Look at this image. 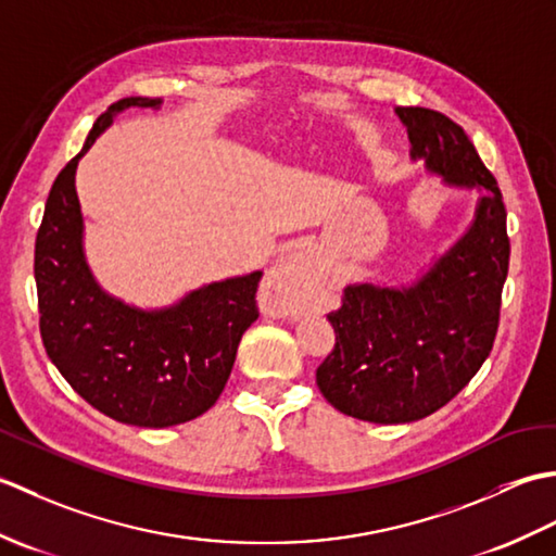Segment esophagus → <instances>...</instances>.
<instances>
[{"mask_svg":"<svg viewBox=\"0 0 556 556\" xmlns=\"http://www.w3.org/2000/svg\"><path fill=\"white\" fill-rule=\"evenodd\" d=\"M315 279V267L311 263L308 251L303 248H293V251L281 255L275 267L267 271L265 277V293L267 296H281L293 289L311 287Z\"/></svg>","mask_w":556,"mask_h":556,"instance_id":"34e87169","label":"esophagus"}]
</instances>
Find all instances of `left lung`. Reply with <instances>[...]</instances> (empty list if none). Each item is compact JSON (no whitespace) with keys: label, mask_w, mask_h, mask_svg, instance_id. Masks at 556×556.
I'll list each match as a JSON object with an SVG mask.
<instances>
[{"label":"left lung","mask_w":556,"mask_h":556,"mask_svg":"<svg viewBox=\"0 0 556 556\" xmlns=\"http://www.w3.org/2000/svg\"><path fill=\"white\" fill-rule=\"evenodd\" d=\"M410 160L446 188L476 191L473 219L413 279H361L329 313L337 344L317 387L351 418L401 425L428 418L464 389L490 356L509 271L500 186L464 128L444 114L396 108Z\"/></svg>","instance_id":"1"}]
</instances>
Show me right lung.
I'll return each mask as SVG.
<instances>
[{
    "mask_svg": "<svg viewBox=\"0 0 556 556\" xmlns=\"http://www.w3.org/2000/svg\"><path fill=\"white\" fill-rule=\"evenodd\" d=\"M131 108L160 110L162 100L114 102L47 198L35 239L40 334L56 370L92 408L138 428H172L215 406L239 341L257 320L263 271L210 281L160 308H140L102 289L86 257L76 169L114 116Z\"/></svg>",
    "mask_w": 556,
    "mask_h": 556,
    "instance_id": "obj_1",
    "label": "right lung"
}]
</instances>
